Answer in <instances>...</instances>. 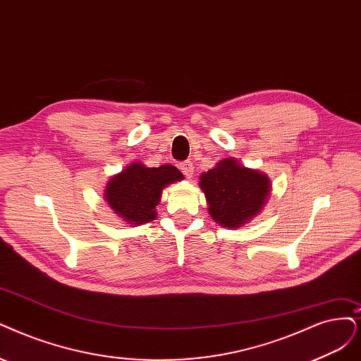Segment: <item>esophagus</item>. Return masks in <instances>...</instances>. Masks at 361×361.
I'll return each mask as SVG.
<instances>
[{
	"label": "esophagus",
	"instance_id": "1",
	"mask_svg": "<svg viewBox=\"0 0 361 361\" xmlns=\"http://www.w3.org/2000/svg\"><path fill=\"white\" fill-rule=\"evenodd\" d=\"M180 169L188 178H190L193 176V164L192 162H181Z\"/></svg>",
	"mask_w": 361,
	"mask_h": 361
}]
</instances>
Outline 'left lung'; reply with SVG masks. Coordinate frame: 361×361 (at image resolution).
<instances>
[{
	"mask_svg": "<svg viewBox=\"0 0 361 361\" xmlns=\"http://www.w3.org/2000/svg\"><path fill=\"white\" fill-rule=\"evenodd\" d=\"M201 189L209 204V214L224 228H241L255 217L268 199L271 184L259 171L224 159L201 176Z\"/></svg>",
	"mask_w": 361,
	"mask_h": 361,
	"instance_id": "obj_1",
	"label": "left lung"
}]
</instances>
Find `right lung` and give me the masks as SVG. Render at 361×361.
I'll return each mask as SVG.
<instances>
[{"instance_id":"obj_1","label":"right lung","mask_w":361,"mask_h":361,"mask_svg":"<svg viewBox=\"0 0 361 361\" xmlns=\"http://www.w3.org/2000/svg\"><path fill=\"white\" fill-rule=\"evenodd\" d=\"M183 173L172 165L145 168L132 164L106 185V202L128 223L142 224L156 219V205L165 185L180 181Z\"/></svg>"}]
</instances>
